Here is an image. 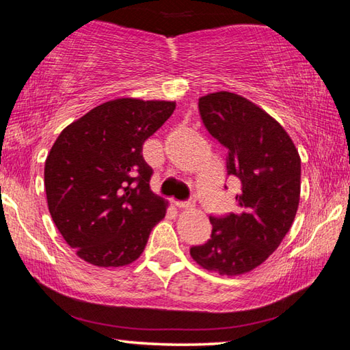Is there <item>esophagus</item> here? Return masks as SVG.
I'll return each instance as SVG.
<instances>
[{"instance_id":"34e87169","label":"esophagus","mask_w":350,"mask_h":350,"mask_svg":"<svg viewBox=\"0 0 350 350\" xmlns=\"http://www.w3.org/2000/svg\"><path fill=\"white\" fill-rule=\"evenodd\" d=\"M174 205L177 206V208L187 210V208H191L193 202H189V200H174Z\"/></svg>"}]
</instances>
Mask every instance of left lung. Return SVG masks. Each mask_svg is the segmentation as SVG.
Listing matches in <instances>:
<instances>
[{
	"mask_svg": "<svg viewBox=\"0 0 350 350\" xmlns=\"http://www.w3.org/2000/svg\"><path fill=\"white\" fill-rule=\"evenodd\" d=\"M199 114L211 137L227 150V174L238 177L241 191L238 211L210 216L211 238L189 248V254L210 271L242 275L262 264L292 227L301 159L280 123L238 94L200 97Z\"/></svg>",
	"mask_w": 350,
	"mask_h": 350,
	"instance_id": "obj_1",
	"label": "left lung"
}]
</instances>
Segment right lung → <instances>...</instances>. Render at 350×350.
<instances>
[{"mask_svg":"<svg viewBox=\"0 0 350 350\" xmlns=\"http://www.w3.org/2000/svg\"><path fill=\"white\" fill-rule=\"evenodd\" d=\"M176 109L173 102L117 98L70 123L52 145L44 188L52 221L70 248L98 267L137 259L167 213L150 189L145 140Z\"/></svg>","mask_w":350,"mask_h":350,"instance_id":"right-lung-1","label":"right lung"}]
</instances>
